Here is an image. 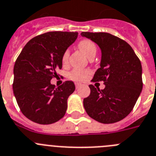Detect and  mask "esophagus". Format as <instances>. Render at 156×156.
Here are the masks:
<instances>
[{"label":"esophagus","mask_w":156,"mask_h":156,"mask_svg":"<svg viewBox=\"0 0 156 156\" xmlns=\"http://www.w3.org/2000/svg\"><path fill=\"white\" fill-rule=\"evenodd\" d=\"M75 86H76V89H78V88H80V86H81V84L80 83H76Z\"/></svg>","instance_id":"34e87169"}]
</instances>
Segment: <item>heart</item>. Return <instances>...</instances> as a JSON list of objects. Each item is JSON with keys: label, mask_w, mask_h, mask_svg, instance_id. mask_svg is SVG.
<instances>
[{"label": "heart", "mask_w": 156, "mask_h": 156, "mask_svg": "<svg viewBox=\"0 0 156 156\" xmlns=\"http://www.w3.org/2000/svg\"><path fill=\"white\" fill-rule=\"evenodd\" d=\"M77 46L79 48L81 52H83L90 59H92L95 56L97 51H98V47L97 45L93 42L92 40L88 39V38H83L80 40ZM69 57V50H65L62 56V62L63 65L67 64ZM90 73V70L87 69H74L69 73V76L71 80L75 81H83L87 78L88 75Z\"/></svg>", "instance_id": "b5f03b06"}]
</instances>
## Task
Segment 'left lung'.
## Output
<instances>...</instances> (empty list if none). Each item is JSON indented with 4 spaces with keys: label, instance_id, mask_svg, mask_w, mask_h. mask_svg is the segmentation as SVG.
<instances>
[{
    "label": "left lung",
    "instance_id": "1",
    "mask_svg": "<svg viewBox=\"0 0 156 156\" xmlns=\"http://www.w3.org/2000/svg\"><path fill=\"white\" fill-rule=\"evenodd\" d=\"M82 36L99 45L102 52L101 67L92 82L104 81L100 90L89 85L90 94L83 106L91 118L103 124H112L130 114L142 90L141 61L125 40L107 32H82Z\"/></svg>",
    "mask_w": 156,
    "mask_h": 156
}]
</instances>
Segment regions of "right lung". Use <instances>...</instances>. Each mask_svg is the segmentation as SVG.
Returning a JSON list of instances; mask_svg holds the SVG:
<instances>
[{
    "instance_id": "add662e5",
    "label": "right lung",
    "mask_w": 156,
    "mask_h": 156,
    "mask_svg": "<svg viewBox=\"0 0 156 156\" xmlns=\"http://www.w3.org/2000/svg\"><path fill=\"white\" fill-rule=\"evenodd\" d=\"M77 35L73 31L41 34L29 40L17 58L13 92L22 114L31 121L50 125L65 115L75 85L67 80L56 87L50 80L62 69V54Z\"/></svg>"
}]
</instances>
